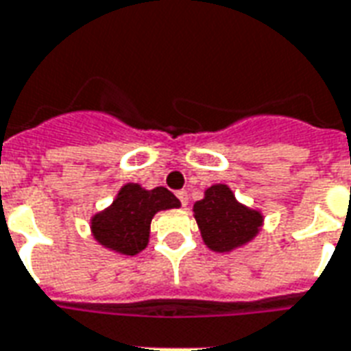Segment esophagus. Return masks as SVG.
Wrapping results in <instances>:
<instances>
[{
  "label": "esophagus",
  "mask_w": 351,
  "mask_h": 351,
  "mask_svg": "<svg viewBox=\"0 0 351 351\" xmlns=\"http://www.w3.org/2000/svg\"><path fill=\"white\" fill-rule=\"evenodd\" d=\"M178 197H179V202H181V205H183V207H186V204H189V192L179 191Z\"/></svg>",
  "instance_id": "obj_1"
}]
</instances>
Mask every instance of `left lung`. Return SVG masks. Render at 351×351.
<instances>
[{
    "mask_svg": "<svg viewBox=\"0 0 351 351\" xmlns=\"http://www.w3.org/2000/svg\"><path fill=\"white\" fill-rule=\"evenodd\" d=\"M194 218L205 244L218 254L244 246L263 226L259 210L239 204L228 185L209 186L204 199L194 204Z\"/></svg>",
    "mask_w": 351,
    "mask_h": 351,
    "instance_id": "left-lung-1",
    "label": "left lung"
}]
</instances>
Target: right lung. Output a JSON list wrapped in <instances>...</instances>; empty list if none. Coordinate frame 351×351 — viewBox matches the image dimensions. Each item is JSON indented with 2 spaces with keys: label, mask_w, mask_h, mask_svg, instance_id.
Segmentation results:
<instances>
[{
  "label": "right lung",
  "mask_w": 351,
  "mask_h": 351,
  "mask_svg": "<svg viewBox=\"0 0 351 351\" xmlns=\"http://www.w3.org/2000/svg\"><path fill=\"white\" fill-rule=\"evenodd\" d=\"M179 199L165 186L146 191L128 183L110 207L92 216V235L101 246L123 255H136L147 246L149 223L155 213L178 209Z\"/></svg>",
  "instance_id": "obj_1"
}]
</instances>
